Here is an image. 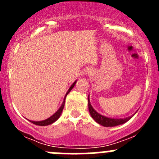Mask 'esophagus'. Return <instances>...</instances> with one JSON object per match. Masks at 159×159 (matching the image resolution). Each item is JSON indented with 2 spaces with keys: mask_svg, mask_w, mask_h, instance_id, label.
Listing matches in <instances>:
<instances>
[{
  "mask_svg": "<svg viewBox=\"0 0 159 159\" xmlns=\"http://www.w3.org/2000/svg\"><path fill=\"white\" fill-rule=\"evenodd\" d=\"M91 73H92V70H91V69H90V68H87V69L84 70V74L87 75H90Z\"/></svg>",
  "mask_w": 159,
  "mask_h": 159,
  "instance_id": "34e87169",
  "label": "esophagus"
}]
</instances>
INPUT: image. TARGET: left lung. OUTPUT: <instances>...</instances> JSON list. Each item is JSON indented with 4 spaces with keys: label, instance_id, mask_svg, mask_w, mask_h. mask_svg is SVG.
I'll use <instances>...</instances> for the list:
<instances>
[{
    "label": "left lung",
    "instance_id": "left-lung-1",
    "mask_svg": "<svg viewBox=\"0 0 159 159\" xmlns=\"http://www.w3.org/2000/svg\"><path fill=\"white\" fill-rule=\"evenodd\" d=\"M89 109L90 114H91L93 119H94L96 122L98 123L99 125L105 126V127H114V126L122 125L124 124V123L127 122L129 119H131V117L133 116L132 115V116L129 117V118H120V119H115V118H108V117L103 116V115L98 113V112L93 108V107L91 106V102H90L89 97Z\"/></svg>",
    "mask_w": 159,
    "mask_h": 159
}]
</instances>
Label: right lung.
Listing matches in <instances>:
<instances>
[{"label":"right lung","mask_w":159,"mask_h":159,"mask_svg":"<svg viewBox=\"0 0 159 159\" xmlns=\"http://www.w3.org/2000/svg\"><path fill=\"white\" fill-rule=\"evenodd\" d=\"M75 84H76V81H75V82H74L73 84H72V85L70 86V89H68V92H67L66 95H65V98H66L67 94H68V93L70 92V90H71L72 89H73L74 86L75 85ZM65 99H64V102H63V103H62L61 106L60 107V108H59V109L57 110V111H56L55 113H54V115H52V116H51V117H50V118H48V119L44 120V121H30V122H32V123H33V124H34V125H40V126H45V125H48L52 124V123H54V121H57V120L58 119V118H59V117H60L61 114V112H62V110H63V108H64V106H65Z\"/></svg>","instance_id":"1"}]
</instances>
